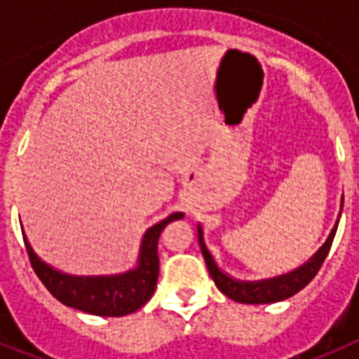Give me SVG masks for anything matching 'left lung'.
I'll list each match as a JSON object with an SVG mask.
<instances>
[{
  "label": "left lung",
  "mask_w": 359,
  "mask_h": 359,
  "mask_svg": "<svg viewBox=\"0 0 359 359\" xmlns=\"http://www.w3.org/2000/svg\"><path fill=\"white\" fill-rule=\"evenodd\" d=\"M341 208H344V198H341L340 214H338L334 226H332L329 237L320 246L315 255L309 257L302 266L294 268L293 271H287V273L277 275V277L271 278H261V280H239V278L231 277V275H228L226 271L219 268L214 255L207 248V244H205L201 224H198L199 246H201V253L205 257V262H207L208 273L214 278L215 286L219 287L221 293L226 294L228 298L239 304H273L286 300V298L293 297L294 293L304 290L315 278L318 269L322 268L323 261H325V257H327L329 250H331L332 239L336 236V228H338V223H340Z\"/></svg>",
  "instance_id": "left-lung-1"
}]
</instances>
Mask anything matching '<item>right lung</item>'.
Listing matches in <instances>:
<instances>
[{
    "label": "right lung",
    "mask_w": 359,
    "mask_h": 359,
    "mask_svg": "<svg viewBox=\"0 0 359 359\" xmlns=\"http://www.w3.org/2000/svg\"><path fill=\"white\" fill-rule=\"evenodd\" d=\"M183 212H174L160 223L147 228L142 237L138 259L135 268L115 275H69L41 261L39 255L28 243L23 231L25 246L32 268L41 278L46 290L65 306L84 311L97 316H123L151 300L156 290L160 259H158V239L165 226L176 219H182ZM23 230V228H21Z\"/></svg>",
    "instance_id": "1"
}]
</instances>
